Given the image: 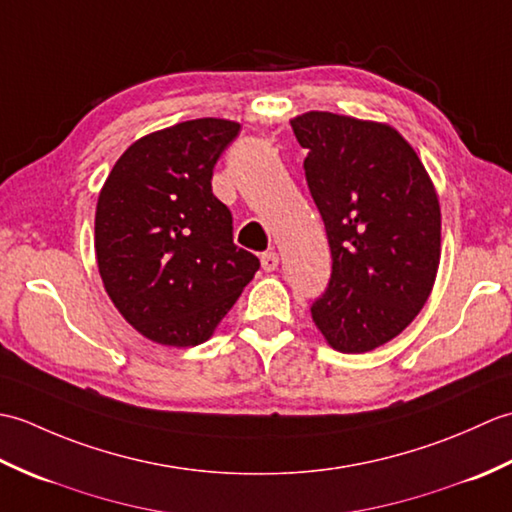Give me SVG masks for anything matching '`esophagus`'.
Masks as SVG:
<instances>
[{"mask_svg": "<svg viewBox=\"0 0 512 512\" xmlns=\"http://www.w3.org/2000/svg\"><path fill=\"white\" fill-rule=\"evenodd\" d=\"M277 266H279V255L275 250H268V253L262 255V268L266 273H273V270H277Z\"/></svg>", "mask_w": 512, "mask_h": 512, "instance_id": "esophagus-1", "label": "esophagus"}]
</instances>
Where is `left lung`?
<instances>
[{"instance_id":"1","label":"left lung","mask_w":512,"mask_h":512,"mask_svg":"<svg viewBox=\"0 0 512 512\" xmlns=\"http://www.w3.org/2000/svg\"><path fill=\"white\" fill-rule=\"evenodd\" d=\"M290 125L308 149L303 169L332 253L312 321L336 352L376 350L418 317L436 284V184L389 123L306 112Z\"/></svg>"}]
</instances>
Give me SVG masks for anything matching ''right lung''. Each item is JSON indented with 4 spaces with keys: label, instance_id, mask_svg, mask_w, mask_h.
<instances>
[{
    "label": "right lung",
    "instance_id": "1",
    "mask_svg": "<svg viewBox=\"0 0 512 512\" xmlns=\"http://www.w3.org/2000/svg\"><path fill=\"white\" fill-rule=\"evenodd\" d=\"M237 132L226 118L158 129L123 151L101 187L94 250L105 292L158 345L209 341L259 270V259L233 244L231 211L211 189Z\"/></svg>",
    "mask_w": 512,
    "mask_h": 512
}]
</instances>
